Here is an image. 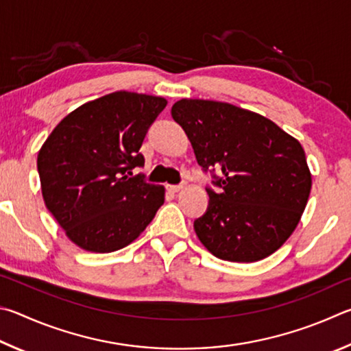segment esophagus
<instances>
[{
    "mask_svg": "<svg viewBox=\"0 0 351 351\" xmlns=\"http://www.w3.org/2000/svg\"><path fill=\"white\" fill-rule=\"evenodd\" d=\"M183 188H185V183H180V185H169V189L172 193H179Z\"/></svg>",
    "mask_w": 351,
    "mask_h": 351,
    "instance_id": "34e87169",
    "label": "esophagus"
}]
</instances>
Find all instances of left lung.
<instances>
[{
	"label": "left lung",
	"instance_id": "1",
	"mask_svg": "<svg viewBox=\"0 0 351 351\" xmlns=\"http://www.w3.org/2000/svg\"><path fill=\"white\" fill-rule=\"evenodd\" d=\"M186 132L197 163L213 174L210 205L194 222L205 248L219 259L257 262L296 230L308 202L311 174L304 147L251 110L213 100L183 98L171 109Z\"/></svg>",
	"mask_w": 351,
	"mask_h": 351
}]
</instances>
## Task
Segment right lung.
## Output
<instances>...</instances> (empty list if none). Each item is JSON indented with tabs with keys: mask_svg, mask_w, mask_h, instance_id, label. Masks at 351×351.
<instances>
[{
	"mask_svg": "<svg viewBox=\"0 0 351 351\" xmlns=\"http://www.w3.org/2000/svg\"><path fill=\"white\" fill-rule=\"evenodd\" d=\"M165 98L119 90L66 115L36 158L46 208L80 248L112 253L134 242L165 202V188L132 169Z\"/></svg>",
	"mask_w": 351,
	"mask_h": 351,
	"instance_id": "add662e5",
	"label": "right lung"
}]
</instances>
